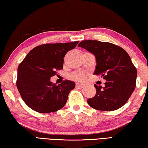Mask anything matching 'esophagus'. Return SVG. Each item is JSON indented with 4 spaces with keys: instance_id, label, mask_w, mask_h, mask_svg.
I'll use <instances>...</instances> for the list:
<instances>
[{
    "instance_id": "34e87169",
    "label": "esophagus",
    "mask_w": 148,
    "mask_h": 148,
    "mask_svg": "<svg viewBox=\"0 0 148 148\" xmlns=\"http://www.w3.org/2000/svg\"><path fill=\"white\" fill-rule=\"evenodd\" d=\"M84 84H80V83L76 84V87H79V88H82V87H84Z\"/></svg>"
}]
</instances>
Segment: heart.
<instances>
[{"label": "heart", "mask_w": 148, "mask_h": 148, "mask_svg": "<svg viewBox=\"0 0 148 148\" xmlns=\"http://www.w3.org/2000/svg\"><path fill=\"white\" fill-rule=\"evenodd\" d=\"M72 77L77 81H82L85 79V74L82 72H76L72 74Z\"/></svg>", "instance_id": "b5f03b06"}]
</instances>
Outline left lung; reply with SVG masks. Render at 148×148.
Segmentation results:
<instances>
[{"label":"left lung","mask_w":148,"mask_h":148,"mask_svg":"<svg viewBox=\"0 0 148 148\" xmlns=\"http://www.w3.org/2000/svg\"><path fill=\"white\" fill-rule=\"evenodd\" d=\"M95 55L94 74L103 77L104 87L95 84L96 95L87 100L92 108L114 111L128 101L136 87L137 70L127 51L117 45L98 40H83L78 45Z\"/></svg>","instance_id":"obj_1"}]
</instances>
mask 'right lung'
<instances>
[{"instance_id": "add662e5", "label": "right lung", "mask_w": 148, "mask_h": 148, "mask_svg": "<svg viewBox=\"0 0 148 148\" xmlns=\"http://www.w3.org/2000/svg\"><path fill=\"white\" fill-rule=\"evenodd\" d=\"M79 41L40 45L29 52L17 68L16 86L27 106L39 113L54 112L66 103L75 83L65 79L59 85L50 77L63 69L64 57Z\"/></svg>"}]
</instances>
